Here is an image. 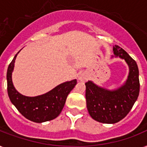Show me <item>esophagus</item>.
<instances>
[{
    "label": "esophagus",
    "instance_id": "1",
    "mask_svg": "<svg viewBox=\"0 0 147 147\" xmlns=\"http://www.w3.org/2000/svg\"><path fill=\"white\" fill-rule=\"evenodd\" d=\"M88 78V74L86 72H82V73L78 76V79L80 82H85V81L87 80Z\"/></svg>",
    "mask_w": 147,
    "mask_h": 147
}]
</instances>
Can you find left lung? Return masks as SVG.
I'll list each match as a JSON object with an SVG mask.
<instances>
[{
  "label": "left lung",
  "instance_id": "obj_1",
  "mask_svg": "<svg viewBox=\"0 0 147 147\" xmlns=\"http://www.w3.org/2000/svg\"><path fill=\"white\" fill-rule=\"evenodd\" d=\"M114 56L123 59L129 67L127 78L117 89L98 86L92 81L85 83L86 104L90 116L104 123H115L124 118L137 100L140 92L139 69L137 62L125 50L115 45Z\"/></svg>",
  "mask_w": 147,
  "mask_h": 147
}]
</instances>
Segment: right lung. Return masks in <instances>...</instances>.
<instances>
[{
    "label": "right lung",
    "instance_id": "add662e5",
    "mask_svg": "<svg viewBox=\"0 0 147 147\" xmlns=\"http://www.w3.org/2000/svg\"><path fill=\"white\" fill-rule=\"evenodd\" d=\"M10 62L7 72L8 96L18 111L30 121L42 123L56 118L62 111L68 94L76 86L77 80L65 82L41 95L28 97L17 92L12 82V72L17 54Z\"/></svg>",
    "mask_w": 147,
    "mask_h": 147
}]
</instances>
